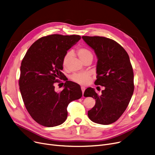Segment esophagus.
<instances>
[{
  "mask_svg": "<svg viewBox=\"0 0 155 155\" xmlns=\"http://www.w3.org/2000/svg\"><path fill=\"white\" fill-rule=\"evenodd\" d=\"M81 89H82V93H83V95H84V91L85 90V87H81Z\"/></svg>",
  "mask_w": 155,
  "mask_h": 155,
  "instance_id": "34e87169",
  "label": "esophagus"
}]
</instances>
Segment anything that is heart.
<instances>
[{
	"instance_id": "b5f03b06",
	"label": "heart",
	"mask_w": 155,
	"mask_h": 155,
	"mask_svg": "<svg viewBox=\"0 0 155 155\" xmlns=\"http://www.w3.org/2000/svg\"><path fill=\"white\" fill-rule=\"evenodd\" d=\"M77 53L80 59L84 61L88 58H92V53L85 48H78L77 50ZM71 52L68 51L63 56L62 60V64L64 68H67L69 63L70 59L71 56ZM71 80L77 84L81 85H86L90 82L91 76L88 73H75L71 77Z\"/></svg>"
}]
</instances>
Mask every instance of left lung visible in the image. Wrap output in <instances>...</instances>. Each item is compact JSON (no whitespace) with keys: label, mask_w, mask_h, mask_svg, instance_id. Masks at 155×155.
Returning <instances> with one entry per match:
<instances>
[{"label":"left lung","mask_w":155,"mask_h":155,"mask_svg":"<svg viewBox=\"0 0 155 155\" xmlns=\"http://www.w3.org/2000/svg\"><path fill=\"white\" fill-rule=\"evenodd\" d=\"M94 50L98 61L96 85L105 87L99 95L92 88L84 95L95 99L88 116L97 124L107 125L116 122L126 110L134 89V73L127 53L114 40L102 36H82Z\"/></svg>","instance_id":"left-lung-1"}]
</instances>
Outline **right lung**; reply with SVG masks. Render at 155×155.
Here are the masks:
<instances>
[{"instance_id":"right-lung-1","label":"right lung","mask_w":155,"mask_h":155,"mask_svg":"<svg viewBox=\"0 0 155 155\" xmlns=\"http://www.w3.org/2000/svg\"><path fill=\"white\" fill-rule=\"evenodd\" d=\"M81 38L79 35H51L39 38L23 58L19 85L24 105L40 125L54 127L67 118V107L82 96L80 86L66 81L63 90L54 91L64 74L62 60L67 50Z\"/></svg>"}]
</instances>
